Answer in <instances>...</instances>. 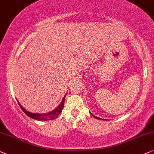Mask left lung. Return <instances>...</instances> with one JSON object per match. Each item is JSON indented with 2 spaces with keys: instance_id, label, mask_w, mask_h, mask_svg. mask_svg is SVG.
I'll return each mask as SVG.
<instances>
[{
  "instance_id": "obj_1",
  "label": "left lung",
  "mask_w": 154,
  "mask_h": 154,
  "mask_svg": "<svg viewBox=\"0 0 154 154\" xmlns=\"http://www.w3.org/2000/svg\"><path fill=\"white\" fill-rule=\"evenodd\" d=\"M90 113H91V112H90ZM91 116H93V117H94V118H96V119H99V120H102V119H101V118H98V117H96V116H94V115H93V114H92V113H91Z\"/></svg>"
}]
</instances>
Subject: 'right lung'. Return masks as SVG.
<instances>
[{
	"label": "right lung",
	"instance_id": "1",
	"mask_svg": "<svg viewBox=\"0 0 154 154\" xmlns=\"http://www.w3.org/2000/svg\"><path fill=\"white\" fill-rule=\"evenodd\" d=\"M65 95L64 97L63 98V101L61 102L60 105H59L58 107H57L56 109L52 110V111L48 112V113H32V112H30L26 110L24 108L22 107L21 106V104L20 103L19 105L20 106V108H22V110H23L24 113H25L26 116H28L29 117H30L31 118L34 119V120H44V121H46V120H54L56 119L57 117L58 116V115L62 112V110L63 109V106H64V101H65Z\"/></svg>",
	"mask_w": 154,
	"mask_h": 154
}]
</instances>
